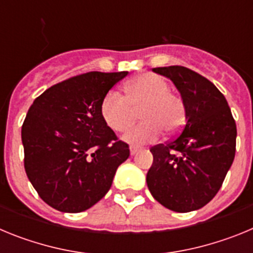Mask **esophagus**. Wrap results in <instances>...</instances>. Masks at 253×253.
Wrapping results in <instances>:
<instances>
[{
  "label": "esophagus",
  "instance_id": "34e87169",
  "mask_svg": "<svg viewBox=\"0 0 253 253\" xmlns=\"http://www.w3.org/2000/svg\"><path fill=\"white\" fill-rule=\"evenodd\" d=\"M138 151H139V148H138V147L130 146V154H131V156H134V154L137 153Z\"/></svg>",
  "mask_w": 253,
  "mask_h": 253
}]
</instances>
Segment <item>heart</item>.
<instances>
[{
    "instance_id": "1",
    "label": "heart",
    "mask_w": 253,
    "mask_h": 253,
    "mask_svg": "<svg viewBox=\"0 0 253 253\" xmlns=\"http://www.w3.org/2000/svg\"><path fill=\"white\" fill-rule=\"evenodd\" d=\"M169 88L162 76L143 73L125 84V97L116 91L106 93L101 102L102 119L113 130L124 133L133 126L140 110L143 123L126 134V140L135 144L157 139L161 129L175 133L185 122V105Z\"/></svg>"
}]
</instances>
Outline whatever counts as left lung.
Segmentation results:
<instances>
[{
    "label": "left lung",
    "instance_id": "8db88e82",
    "mask_svg": "<svg viewBox=\"0 0 253 253\" xmlns=\"http://www.w3.org/2000/svg\"><path fill=\"white\" fill-rule=\"evenodd\" d=\"M169 78L185 105L182 131L151 148L147 173L152 196L167 209L187 213L216 195L236 154L237 126L224 95L209 80L182 66L153 68Z\"/></svg>",
    "mask_w": 253,
    "mask_h": 253
}]
</instances>
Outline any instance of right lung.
I'll return each mask as SVG.
<instances>
[{"label":"right lung","instance_id":"obj_1","mask_svg":"<svg viewBox=\"0 0 253 253\" xmlns=\"http://www.w3.org/2000/svg\"><path fill=\"white\" fill-rule=\"evenodd\" d=\"M128 72H88L49 87L34 100L21 128L24 167L51 208L80 213L110 190L129 146L101 116L106 93Z\"/></svg>","mask_w":253,"mask_h":253}]
</instances>
